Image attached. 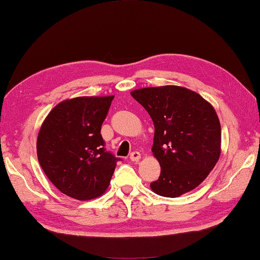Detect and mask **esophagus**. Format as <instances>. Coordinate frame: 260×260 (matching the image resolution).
I'll use <instances>...</instances> for the list:
<instances>
[{
    "mask_svg": "<svg viewBox=\"0 0 260 260\" xmlns=\"http://www.w3.org/2000/svg\"><path fill=\"white\" fill-rule=\"evenodd\" d=\"M129 159H131L132 161H134V162L139 161V160L141 159V153H140V152H136V151H135V152H132Z\"/></svg>",
    "mask_w": 260,
    "mask_h": 260,
    "instance_id": "esophagus-1",
    "label": "esophagus"
}]
</instances>
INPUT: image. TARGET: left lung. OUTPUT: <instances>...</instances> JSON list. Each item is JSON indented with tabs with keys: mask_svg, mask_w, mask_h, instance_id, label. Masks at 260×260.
<instances>
[{
	"mask_svg": "<svg viewBox=\"0 0 260 260\" xmlns=\"http://www.w3.org/2000/svg\"><path fill=\"white\" fill-rule=\"evenodd\" d=\"M131 94L154 124L152 152L161 174L151 182V189L165 197H178L195 189L221 155V124L215 109L184 86H151Z\"/></svg>",
	"mask_w": 260,
	"mask_h": 260,
	"instance_id": "1",
	"label": "left lung"
}]
</instances>
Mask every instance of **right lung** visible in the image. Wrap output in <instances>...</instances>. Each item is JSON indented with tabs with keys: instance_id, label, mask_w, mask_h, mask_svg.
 <instances>
[{
	"instance_id": "obj_1",
	"label": "right lung",
	"mask_w": 260,
	"mask_h": 260,
	"mask_svg": "<svg viewBox=\"0 0 260 260\" xmlns=\"http://www.w3.org/2000/svg\"><path fill=\"white\" fill-rule=\"evenodd\" d=\"M114 95L78 96L56 105L37 137L40 167L52 184L78 201L107 190L117 159L105 149L101 125Z\"/></svg>"
}]
</instances>
